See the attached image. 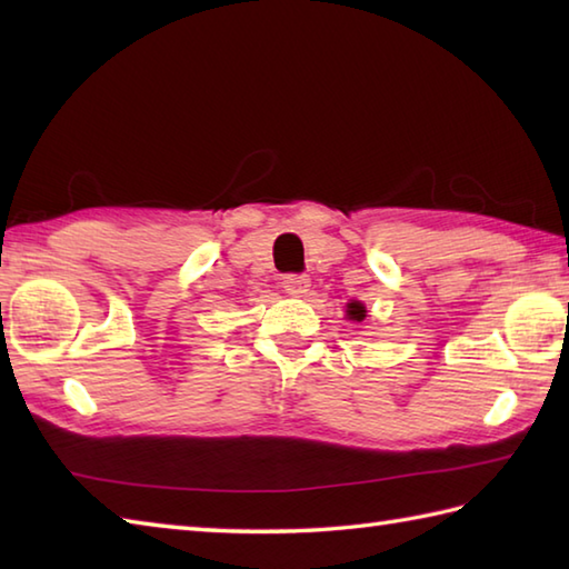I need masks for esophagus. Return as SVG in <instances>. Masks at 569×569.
Returning <instances> with one entry per match:
<instances>
[{"label":"esophagus","instance_id":"34e87169","mask_svg":"<svg viewBox=\"0 0 569 569\" xmlns=\"http://www.w3.org/2000/svg\"><path fill=\"white\" fill-rule=\"evenodd\" d=\"M282 284H284V292L292 297H305L311 287L307 274H287Z\"/></svg>","mask_w":569,"mask_h":569}]
</instances>
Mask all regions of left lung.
Instances as JSON below:
<instances>
[{"instance_id":"1","label":"left lung","mask_w":569,"mask_h":569,"mask_svg":"<svg viewBox=\"0 0 569 569\" xmlns=\"http://www.w3.org/2000/svg\"><path fill=\"white\" fill-rule=\"evenodd\" d=\"M346 317H349L351 321H363L366 319V307L361 305V301H349V305H346Z\"/></svg>"}]
</instances>
